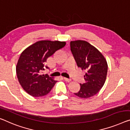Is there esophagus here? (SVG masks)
Listing matches in <instances>:
<instances>
[{
  "instance_id": "34e87169",
  "label": "esophagus",
  "mask_w": 130,
  "mask_h": 130,
  "mask_svg": "<svg viewBox=\"0 0 130 130\" xmlns=\"http://www.w3.org/2000/svg\"><path fill=\"white\" fill-rule=\"evenodd\" d=\"M63 79L66 81V82H70L71 81V79H68V78H67V77H63Z\"/></svg>"
}]
</instances>
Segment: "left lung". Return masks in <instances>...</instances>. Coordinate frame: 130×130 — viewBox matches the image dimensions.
<instances>
[{
	"instance_id": "obj_1",
	"label": "left lung",
	"mask_w": 130,
	"mask_h": 130,
	"mask_svg": "<svg viewBox=\"0 0 130 130\" xmlns=\"http://www.w3.org/2000/svg\"><path fill=\"white\" fill-rule=\"evenodd\" d=\"M71 50L77 65L86 73L85 83L75 94L80 98H89L99 92L105 83L108 66L105 58L98 49L87 41H71Z\"/></svg>"
}]
</instances>
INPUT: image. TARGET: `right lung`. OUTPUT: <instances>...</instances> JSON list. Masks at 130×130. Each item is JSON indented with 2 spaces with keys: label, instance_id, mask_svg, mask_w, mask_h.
<instances>
[{
  "label": "right lung",
  "instance_id": "1",
  "mask_svg": "<svg viewBox=\"0 0 130 130\" xmlns=\"http://www.w3.org/2000/svg\"><path fill=\"white\" fill-rule=\"evenodd\" d=\"M66 42L59 41L42 40L32 44L22 52L17 62L16 73L19 82L26 92L33 97L47 94L57 80L41 72L49 68L48 58L63 48Z\"/></svg>",
  "mask_w": 130,
  "mask_h": 130
}]
</instances>
